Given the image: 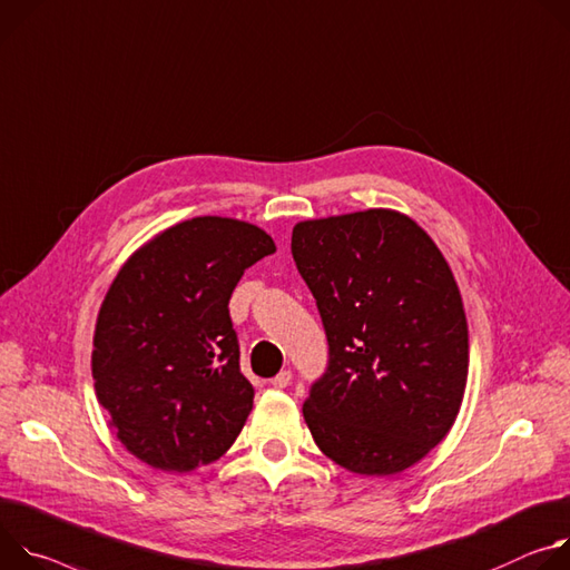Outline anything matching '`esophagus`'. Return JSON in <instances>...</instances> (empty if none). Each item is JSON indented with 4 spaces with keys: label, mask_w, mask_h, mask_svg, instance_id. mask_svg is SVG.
<instances>
[{
    "label": "esophagus",
    "mask_w": 570,
    "mask_h": 570,
    "mask_svg": "<svg viewBox=\"0 0 570 570\" xmlns=\"http://www.w3.org/2000/svg\"><path fill=\"white\" fill-rule=\"evenodd\" d=\"M289 383H292V371H287V368H283L278 375L272 377V385H274L276 390H285Z\"/></svg>",
    "instance_id": "34e87169"
}]
</instances>
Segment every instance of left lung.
<instances>
[{"mask_svg":"<svg viewBox=\"0 0 570 570\" xmlns=\"http://www.w3.org/2000/svg\"><path fill=\"white\" fill-rule=\"evenodd\" d=\"M292 256L328 337L303 419L314 444L360 475H396L444 439L469 377L455 276L407 215L368 208L298 222Z\"/></svg>","mask_w":570,"mask_h":570,"instance_id":"left-lung-1","label":"left lung"}]
</instances>
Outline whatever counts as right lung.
Returning <instances> with one entry per match:
<instances>
[{
    "instance_id": "1",
    "label": "right lung",
    "mask_w": 570,
    "mask_h": 570,
    "mask_svg": "<svg viewBox=\"0 0 570 570\" xmlns=\"http://www.w3.org/2000/svg\"><path fill=\"white\" fill-rule=\"evenodd\" d=\"M276 250L258 226L193 217L142 244L110 283L92 337L97 401L124 449L174 473L219 460L253 407L228 301Z\"/></svg>"
}]
</instances>
